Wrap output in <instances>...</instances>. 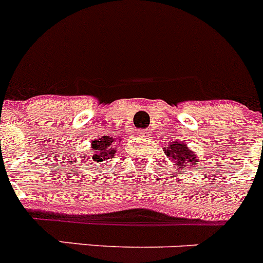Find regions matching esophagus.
Returning a JSON list of instances; mask_svg holds the SVG:
<instances>
[{"label":"esophagus","mask_w":263,"mask_h":263,"mask_svg":"<svg viewBox=\"0 0 263 263\" xmlns=\"http://www.w3.org/2000/svg\"><path fill=\"white\" fill-rule=\"evenodd\" d=\"M137 135H139L140 139H141V137L145 139V137H148L151 134H149V131H146V129H139V131H137Z\"/></svg>","instance_id":"1"}]
</instances>
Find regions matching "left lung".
Returning <instances> with one entry per match:
<instances>
[{"instance_id": "obj_1", "label": "left lung", "mask_w": 263, "mask_h": 263, "mask_svg": "<svg viewBox=\"0 0 263 263\" xmlns=\"http://www.w3.org/2000/svg\"><path fill=\"white\" fill-rule=\"evenodd\" d=\"M165 153L170 157L174 163L183 167H195V163L197 162L196 157L193 156V152L188 149V146L183 143L174 141L167 149H165Z\"/></svg>"}]
</instances>
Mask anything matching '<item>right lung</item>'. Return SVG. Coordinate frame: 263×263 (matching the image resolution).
<instances>
[{
  "instance_id": "add662e5",
  "label": "right lung",
  "mask_w": 263,
  "mask_h": 263,
  "mask_svg": "<svg viewBox=\"0 0 263 263\" xmlns=\"http://www.w3.org/2000/svg\"><path fill=\"white\" fill-rule=\"evenodd\" d=\"M115 140L110 136H102L101 139L95 140L92 143V149H93V156L92 159L96 162H102L107 161L111 157H114L115 154ZM119 144V143H118Z\"/></svg>"
}]
</instances>
